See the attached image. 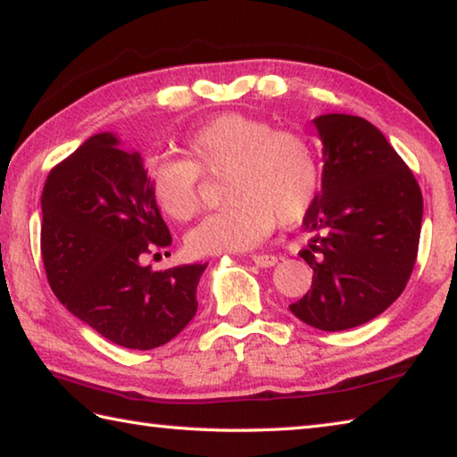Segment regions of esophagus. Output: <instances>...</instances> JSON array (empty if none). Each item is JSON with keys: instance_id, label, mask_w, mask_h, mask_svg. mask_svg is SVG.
<instances>
[{"instance_id": "34e87169", "label": "esophagus", "mask_w": 457, "mask_h": 457, "mask_svg": "<svg viewBox=\"0 0 457 457\" xmlns=\"http://www.w3.org/2000/svg\"><path fill=\"white\" fill-rule=\"evenodd\" d=\"M277 257L275 254H253V262L261 269H269V267H275L277 265Z\"/></svg>"}]
</instances>
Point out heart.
<instances>
[{
    "label": "heart",
    "instance_id": "obj_1",
    "mask_svg": "<svg viewBox=\"0 0 457 457\" xmlns=\"http://www.w3.org/2000/svg\"><path fill=\"white\" fill-rule=\"evenodd\" d=\"M184 156L158 158L150 187L174 220H190L200 206V172L228 174L222 211L208 214L187 235L195 257L245 253L273 233L305 219L321 188V160L311 136L277 130L265 118L220 114L192 130Z\"/></svg>",
    "mask_w": 457,
    "mask_h": 457
}]
</instances>
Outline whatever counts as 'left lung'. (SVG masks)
Segmentation results:
<instances>
[{
	"label": "left lung",
	"mask_w": 457,
	"mask_h": 457,
	"mask_svg": "<svg viewBox=\"0 0 457 457\" xmlns=\"http://www.w3.org/2000/svg\"><path fill=\"white\" fill-rule=\"evenodd\" d=\"M313 124L323 174L299 253L313 285L289 309L315 329L345 331L403 293L418 257L423 198L410 168L365 118L323 114Z\"/></svg>",
	"instance_id": "obj_1"
}]
</instances>
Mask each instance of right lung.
I'll use <instances>...</instances> for the list:
<instances>
[{"label":"right lung","instance_id":"right-lung-1","mask_svg":"<svg viewBox=\"0 0 457 457\" xmlns=\"http://www.w3.org/2000/svg\"><path fill=\"white\" fill-rule=\"evenodd\" d=\"M172 243L140 152L94 134L47 174L42 259L52 291L79 321L128 349H154L196 315L206 265L154 270L144 254Z\"/></svg>","mask_w":457,"mask_h":457}]
</instances>
